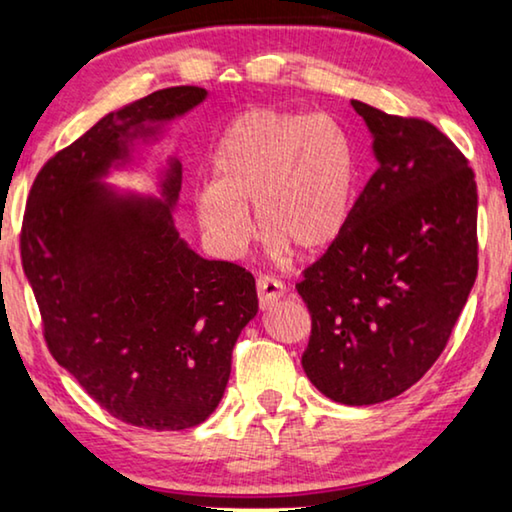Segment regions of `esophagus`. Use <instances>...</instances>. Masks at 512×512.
Listing matches in <instances>:
<instances>
[{
    "instance_id": "1",
    "label": "esophagus",
    "mask_w": 512,
    "mask_h": 512,
    "mask_svg": "<svg viewBox=\"0 0 512 512\" xmlns=\"http://www.w3.org/2000/svg\"><path fill=\"white\" fill-rule=\"evenodd\" d=\"M256 289H258V303H261L263 310H270V307L286 293V286L279 282V279L268 277V275H261L256 279Z\"/></svg>"
}]
</instances>
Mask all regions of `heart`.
Returning <instances> with one entry per match:
<instances>
[{"instance_id":"heart-1","label":"heart","mask_w":512,"mask_h":512,"mask_svg":"<svg viewBox=\"0 0 512 512\" xmlns=\"http://www.w3.org/2000/svg\"><path fill=\"white\" fill-rule=\"evenodd\" d=\"M212 172L214 184L195 193V214L221 251L247 247L254 205L272 254H319L352 219L359 156L331 116L256 107L223 130Z\"/></svg>"}]
</instances>
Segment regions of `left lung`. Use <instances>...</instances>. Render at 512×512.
Masks as SVG:
<instances>
[{
  "mask_svg": "<svg viewBox=\"0 0 512 512\" xmlns=\"http://www.w3.org/2000/svg\"><path fill=\"white\" fill-rule=\"evenodd\" d=\"M352 107L377 170L296 289L312 317L310 382L335 403L373 405L422 380L450 340L478 277V186L436 125Z\"/></svg>",
  "mask_w": 512,
  "mask_h": 512,
  "instance_id": "8db88e82",
  "label": "left lung"
}]
</instances>
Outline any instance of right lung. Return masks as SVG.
Here are the masks:
<instances>
[{"mask_svg":"<svg viewBox=\"0 0 512 512\" xmlns=\"http://www.w3.org/2000/svg\"><path fill=\"white\" fill-rule=\"evenodd\" d=\"M205 97L165 88L97 121L41 167L20 230L48 352L109 415L153 431L191 429L216 410L258 312L256 282L179 237V160L165 172V202L118 195L100 177Z\"/></svg>","mask_w":512,"mask_h":512,"instance_id":"right-lung-1","label":"right lung"}]
</instances>
